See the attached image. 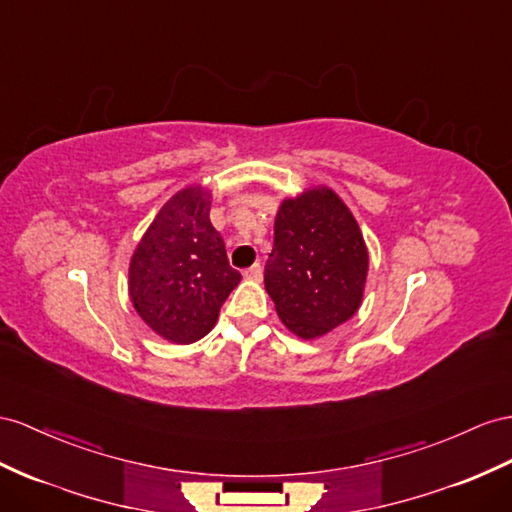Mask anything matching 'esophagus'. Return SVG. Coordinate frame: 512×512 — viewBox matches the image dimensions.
Wrapping results in <instances>:
<instances>
[{
  "instance_id": "1",
  "label": "esophagus",
  "mask_w": 512,
  "mask_h": 512,
  "mask_svg": "<svg viewBox=\"0 0 512 512\" xmlns=\"http://www.w3.org/2000/svg\"><path fill=\"white\" fill-rule=\"evenodd\" d=\"M261 274H264V268H261V264H253L251 268H246V270H244V277H246V279H255V281H259V279H261Z\"/></svg>"
}]
</instances>
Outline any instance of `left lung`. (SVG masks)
<instances>
[{"instance_id":"left-lung-1","label":"left lung","mask_w":512,"mask_h":512,"mask_svg":"<svg viewBox=\"0 0 512 512\" xmlns=\"http://www.w3.org/2000/svg\"><path fill=\"white\" fill-rule=\"evenodd\" d=\"M368 248L333 190L283 201L266 261V290L283 324L303 339L320 337L361 305Z\"/></svg>"}]
</instances>
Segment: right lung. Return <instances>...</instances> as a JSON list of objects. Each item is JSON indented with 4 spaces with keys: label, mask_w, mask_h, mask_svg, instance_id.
I'll list each match as a JSON object with an SVG mask.
<instances>
[{
    "label": "right lung",
    "mask_w": 512,
    "mask_h": 512,
    "mask_svg": "<svg viewBox=\"0 0 512 512\" xmlns=\"http://www.w3.org/2000/svg\"><path fill=\"white\" fill-rule=\"evenodd\" d=\"M209 199L199 186L177 192L131 257V303L157 335L175 344H192L212 331L242 279L209 222Z\"/></svg>",
    "instance_id": "obj_1"
}]
</instances>
